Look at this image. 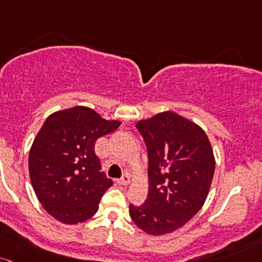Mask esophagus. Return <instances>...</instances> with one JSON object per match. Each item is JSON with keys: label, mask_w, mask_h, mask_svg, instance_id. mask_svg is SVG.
I'll return each mask as SVG.
<instances>
[{"label": "esophagus", "mask_w": 262, "mask_h": 262, "mask_svg": "<svg viewBox=\"0 0 262 262\" xmlns=\"http://www.w3.org/2000/svg\"><path fill=\"white\" fill-rule=\"evenodd\" d=\"M117 183L119 184V185H129V183H130V177H129L128 174L123 175L120 179H117Z\"/></svg>", "instance_id": "1"}]
</instances>
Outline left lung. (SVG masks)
<instances>
[{
	"label": "left lung",
	"instance_id": "obj_1",
	"mask_svg": "<svg viewBox=\"0 0 262 262\" xmlns=\"http://www.w3.org/2000/svg\"><path fill=\"white\" fill-rule=\"evenodd\" d=\"M148 149L145 203L129 206L132 220L159 236L185 225L203 208L215 171L210 140L203 128L166 111L137 123Z\"/></svg>",
	"mask_w": 262,
	"mask_h": 262
}]
</instances>
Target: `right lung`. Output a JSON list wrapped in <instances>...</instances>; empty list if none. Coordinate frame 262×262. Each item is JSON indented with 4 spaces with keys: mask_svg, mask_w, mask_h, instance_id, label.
I'll return each instance as SVG.
<instances>
[{
    "mask_svg": "<svg viewBox=\"0 0 262 262\" xmlns=\"http://www.w3.org/2000/svg\"><path fill=\"white\" fill-rule=\"evenodd\" d=\"M119 125V120L104 119L83 105L46 119L31 146L28 169L33 190L51 216L76 225L96 214L113 182L100 171L94 145Z\"/></svg>",
    "mask_w": 262,
    "mask_h": 262,
    "instance_id": "right-lung-1",
    "label": "right lung"
}]
</instances>
